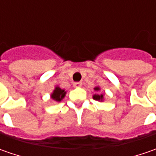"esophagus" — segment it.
<instances>
[{
    "instance_id": "obj_1",
    "label": "esophagus",
    "mask_w": 156,
    "mask_h": 156,
    "mask_svg": "<svg viewBox=\"0 0 156 156\" xmlns=\"http://www.w3.org/2000/svg\"><path fill=\"white\" fill-rule=\"evenodd\" d=\"M73 86L75 87H79L81 86V82H75L74 84H73Z\"/></svg>"
}]
</instances>
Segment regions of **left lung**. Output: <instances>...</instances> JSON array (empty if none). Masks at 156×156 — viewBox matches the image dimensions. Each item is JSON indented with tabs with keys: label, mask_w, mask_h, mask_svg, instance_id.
I'll return each mask as SVG.
<instances>
[{
	"label": "left lung",
	"mask_w": 156,
	"mask_h": 156,
	"mask_svg": "<svg viewBox=\"0 0 156 156\" xmlns=\"http://www.w3.org/2000/svg\"><path fill=\"white\" fill-rule=\"evenodd\" d=\"M94 89L95 91H97V92H98V91L100 90V87H95L94 88ZM103 96H104L103 94H101L97 93V94H94L93 98H94V100H95V101H103V99H104V98H103Z\"/></svg>",
	"instance_id": "obj_1"
}]
</instances>
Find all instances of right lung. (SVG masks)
<instances>
[{
    "label": "right lung",
    "mask_w": 156,
    "mask_h": 156,
    "mask_svg": "<svg viewBox=\"0 0 156 156\" xmlns=\"http://www.w3.org/2000/svg\"><path fill=\"white\" fill-rule=\"evenodd\" d=\"M66 91L64 90V89H62L60 87H55V90L53 91V93L51 94V98L53 100H55V101H58V102H60L65 97V95H66Z\"/></svg>",
    "instance_id": "1"
}]
</instances>
